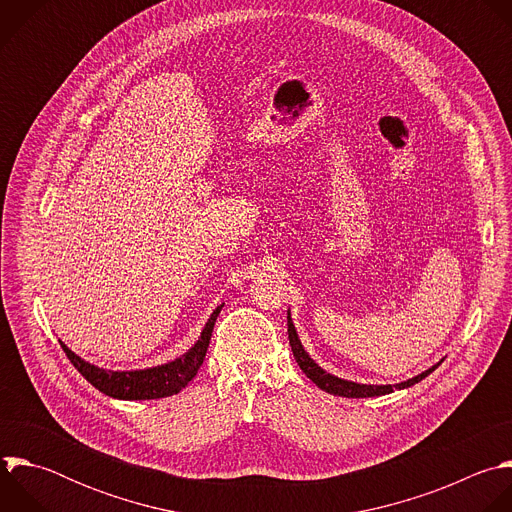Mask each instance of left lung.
I'll list each match as a JSON object with an SVG mask.
<instances>
[{
  "label": "left lung",
  "instance_id": "1",
  "mask_svg": "<svg viewBox=\"0 0 512 512\" xmlns=\"http://www.w3.org/2000/svg\"><path fill=\"white\" fill-rule=\"evenodd\" d=\"M288 341H290V347H292V353H294V359L298 363V367L302 369V373L309 377L313 383H317L323 391L327 393H333V395H341V397H375V395H387V393H393V389H405V387H412L416 383H420L424 377H428L434 369H438V365L444 361H438L436 365H432L430 369L422 371L420 375L407 379V381H401V383H395V385H371V383H355V381H349V379H341L333 373H327L323 367H319L311 355L304 351L300 339H298V333L294 329V323L290 319V311H288Z\"/></svg>",
  "mask_w": 512,
  "mask_h": 512
}]
</instances>
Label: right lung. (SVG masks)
Returning a JSON list of instances; mask_svg holds the SVG:
<instances>
[{"label": "right lung", "mask_w": 512, "mask_h": 512, "mask_svg": "<svg viewBox=\"0 0 512 512\" xmlns=\"http://www.w3.org/2000/svg\"><path fill=\"white\" fill-rule=\"evenodd\" d=\"M222 306L224 304H220L218 309L210 315L206 327H203L201 335L191 345V349H187V353L179 355L173 361H167V363H161L155 367H147V369H131V371L102 369V367H96V365L84 361L82 357H78L62 341H60V345H62L64 353L68 355L70 363L78 369V373L105 395L115 397V399H131V401L133 399H159V397L179 393L197 375V369L201 367L203 359H206L210 339L214 333V325L222 311Z\"/></svg>", "instance_id": "obj_1"}]
</instances>
